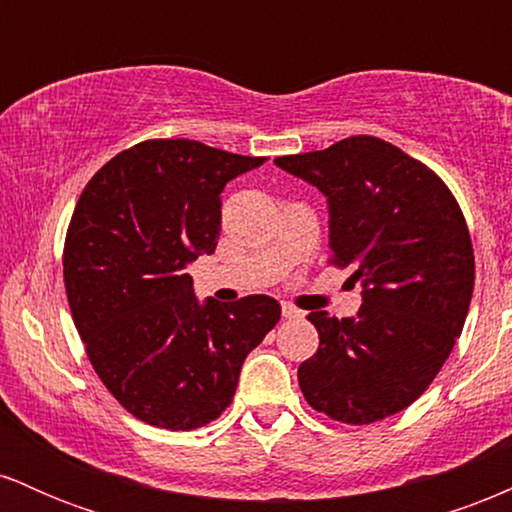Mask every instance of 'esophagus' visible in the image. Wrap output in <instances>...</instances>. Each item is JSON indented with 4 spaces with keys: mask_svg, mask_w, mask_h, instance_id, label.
Segmentation results:
<instances>
[{
    "mask_svg": "<svg viewBox=\"0 0 512 512\" xmlns=\"http://www.w3.org/2000/svg\"><path fill=\"white\" fill-rule=\"evenodd\" d=\"M281 315H284L286 320H296V317H303L301 310L293 308L291 303H281Z\"/></svg>",
    "mask_w": 512,
    "mask_h": 512,
    "instance_id": "esophagus-1",
    "label": "esophagus"
}]
</instances>
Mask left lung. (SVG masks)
<instances>
[{"instance_id":"8db88e82","label":"left lung","mask_w":512,"mask_h":512,"mask_svg":"<svg viewBox=\"0 0 512 512\" xmlns=\"http://www.w3.org/2000/svg\"><path fill=\"white\" fill-rule=\"evenodd\" d=\"M274 163L317 187L330 209V250L354 267V317L308 315L320 349L298 366L310 407L342 424H373L416 402L462 334L474 291L467 223L445 182L378 137Z\"/></svg>"}]
</instances>
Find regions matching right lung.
Instances as JSON below:
<instances>
[{
	"label": "right lung",
	"mask_w": 512,
	"mask_h": 512,
	"mask_svg": "<svg viewBox=\"0 0 512 512\" xmlns=\"http://www.w3.org/2000/svg\"><path fill=\"white\" fill-rule=\"evenodd\" d=\"M267 158L149 139L110 158L76 202L64 286L93 370L129 414L168 431L219 419L245 356L279 322L269 296L197 301L185 267L211 255L228 180Z\"/></svg>",
	"instance_id": "right-lung-1"
}]
</instances>
